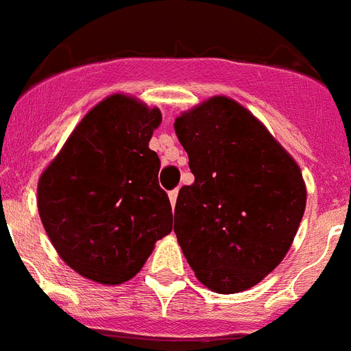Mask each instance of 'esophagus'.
I'll list each match as a JSON object with an SVG mask.
<instances>
[{"mask_svg":"<svg viewBox=\"0 0 351 351\" xmlns=\"http://www.w3.org/2000/svg\"><path fill=\"white\" fill-rule=\"evenodd\" d=\"M176 198H178V189L169 191V200H171V205H173V207H175V204H176Z\"/></svg>","mask_w":351,"mask_h":351,"instance_id":"obj_1","label":"esophagus"}]
</instances>
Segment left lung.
<instances>
[{
	"label": "left lung",
	"mask_w": 351,
	"mask_h": 351,
	"mask_svg": "<svg viewBox=\"0 0 351 351\" xmlns=\"http://www.w3.org/2000/svg\"><path fill=\"white\" fill-rule=\"evenodd\" d=\"M195 182L178 191L175 234L207 289L236 294L281 263L306 205L301 169L249 110L213 97L175 121Z\"/></svg>",
	"instance_id": "obj_1"
}]
</instances>
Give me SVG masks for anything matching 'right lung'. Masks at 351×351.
I'll return each instance as SVG.
<instances>
[{"label":"right lung","instance_id":"add662e5","mask_svg":"<svg viewBox=\"0 0 351 351\" xmlns=\"http://www.w3.org/2000/svg\"><path fill=\"white\" fill-rule=\"evenodd\" d=\"M160 110L111 95L79 122L37 185L48 238L84 278L119 285L144 267L173 229L160 158L149 149Z\"/></svg>","mask_w":351,"mask_h":351}]
</instances>
